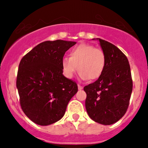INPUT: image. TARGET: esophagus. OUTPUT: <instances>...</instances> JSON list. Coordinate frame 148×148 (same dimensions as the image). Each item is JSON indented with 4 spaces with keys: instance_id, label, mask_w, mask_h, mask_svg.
Listing matches in <instances>:
<instances>
[{
    "instance_id": "1",
    "label": "esophagus",
    "mask_w": 148,
    "mask_h": 148,
    "mask_svg": "<svg viewBox=\"0 0 148 148\" xmlns=\"http://www.w3.org/2000/svg\"><path fill=\"white\" fill-rule=\"evenodd\" d=\"M78 89H79V90H81V89H83V86H81V85H80V84H78Z\"/></svg>"
}]
</instances>
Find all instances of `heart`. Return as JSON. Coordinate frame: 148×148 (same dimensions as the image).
Returning a JSON list of instances; mask_svg holds the SVG:
<instances>
[{"label":"heart","mask_w":148,"mask_h":148,"mask_svg":"<svg viewBox=\"0 0 148 148\" xmlns=\"http://www.w3.org/2000/svg\"><path fill=\"white\" fill-rule=\"evenodd\" d=\"M69 56L62 61V71L67 78H72L78 69L83 80L94 81L102 74L106 56L102 49L89 44H81L70 50Z\"/></svg>","instance_id":"heart-1"}]
</instances>
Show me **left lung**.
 Listing matches in <instances>:
<instances>
[{
	"label": "left lung",
	"mask_w": 148,
	"mask_h": 148,
	"mask_svg": "<svg viewBox=\"0 0 148 148\" xmlns=\"http://www.w3.org/2000/svg\"><path fill=\"white\" fill-rule=\"evenodd\" d=\"M97 40L105 53L106 64L101 77L84 87L85 107L95 122L112 125L125 115L129 107L132 91L130 66L127 56L117 46Z\"/></svg>",
	"instance_id": "1"
}]
</instances>
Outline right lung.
<instances>
[{"mask_svg":"<svg viewBox=\"0 0 148 148\" xmlns=\"http://www.w3.org/2000/svg\"><path fill=\"white\" fill-rule=\"evenodd\" d=\"M75 41H46L21 60L16 86L26 116L39 125H51L64 115L67 104L78 91L75 82L63 75L62 61Z\"/></svg>","mask_w":148,"mask_h":148,"instance_id":"obj_1","label":"right lung"}]
</instances>
